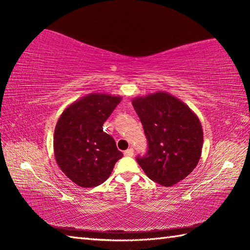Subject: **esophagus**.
<instances>
[{
	"label": "esophagus",
	"instance_id": "1",
	"mask_svg": "<svg viewBox=\"0 0 250 250\" xmlns=\"http://www.w3.org/2000/svg\"><path fill=\"white\" fill-rule=\"evenodd\" d=\"M133 155H134L133 148H129V149H126V150L125 151V156H126V157H132Z\"/></svg>",
	"mask_w": 250,
	"mask_h": 250
}]
</instances>
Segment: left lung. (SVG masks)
Segmentation results:
<instances>
[{"instance_id":"8db88e82","label":"left lung","mask_w":250,"mask_h":250,"mask_svg":"<svg viewBox=\"0 0 250 250\" xmlns=\"http://www.w3.org/2000/svg\"><path fill=\"white\" fill-rule=\"evenodd\" d=\"M132 105L139 115L148 150L136 161L155 183L173 186L198 166L203 146V129L192 110L167 92L137 97Z\"/></svg>"}]
</instances>
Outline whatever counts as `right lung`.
<instances>
[{
  "label": "right lung",
  "instance_id": "right-lung-1",
  "mask_svg": "<svg viewBox=\"0 0 250 250\" xmlns=\"http://www.w3.org/2000/svg\"><path fill=\"white\" fill-rule=\"evenodd\" d=\"M121 97L90 93L63 110L54 134L58 166L73 183L83 188L103 184L122 158L103 124L120 103Z\"/></svg>",
  "mask_w": 250,
  "mask_h": 250
}]
</instances>
